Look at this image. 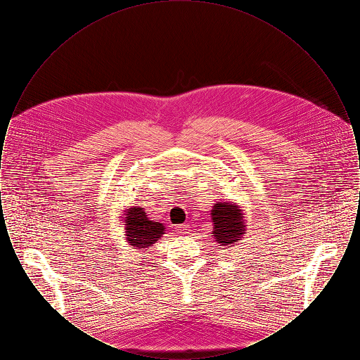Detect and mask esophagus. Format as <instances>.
I'll list each match as a JSON object with an SVG mask.
<instances>
[{"instance_id":"34e87169","label":"esophagus","mask_w":360,"mask_h":360,"mask_svg":"<svg viewBox=\"0 0 360 360\" xmlns=\"http://www.w3.org/2000/svg\"><path fill=\"white\" fill-rule=\"evenodd\" d=\"M178 229L182 231V232H186L188 229V224H181V225H178Z\"/></svg>"}]
</instances>
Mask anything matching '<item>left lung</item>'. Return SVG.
Masks as SVG:
<instances>
[{
	"label": "left lung",
	"instance_id": "obj_1",
	"mask_svg": "<svg viewBox=\"0 0 360 360\" xmlns=\"http://www.w3.org/2000/svg\"><path fill=\"white\" fill-rule=\"evenodd\" d=\"M239 206L226 202H217L212 209V220L214 224L213 236L221 245H232L244 236L245 226L241 219Z\"/></svg>",
	"mask_w": 360,
	"mask_h": 360
}]
</instances>
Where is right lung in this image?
Segmentation results:
<instances>
[{
  "label": "right lung",
  "instance_id": "obj_1",
  "mask_svg": "<svg viewBox=\"0 0 360 360\" xmlns=\"http://www.w3.org/2000/svg\"><path fill=\"white\" fill-rule=\"evenodd\" d=\"M165 225L147 217L143 207H131L125 219V236L139 250L148 248L165 233Z\"/></svg>",
  "mask_w": 360,
  "mask_h": 360
}]
</instances>
